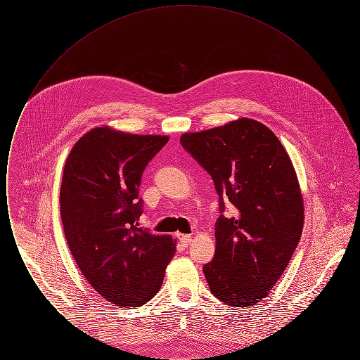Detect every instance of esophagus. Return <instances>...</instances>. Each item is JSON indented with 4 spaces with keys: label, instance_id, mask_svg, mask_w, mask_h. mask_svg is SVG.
Listing matches in <instances>:
<instances>
[{
    "label": "esophagus",
    "instance_id": "34e87169",
    "mask_svg": "<svg viewBox=\"0 0 360 360\" xmlns=\"http://www.w3.org/2000/svg\"><path fill=\"white\" fill-rule=\"evenodd\" d=\"M179 240H181V243H182L185 247H188V244L193 241L190 235H179Z\"/></svg>",
    "mask_w": 360,
    "mask_h": 360
}]
</instances>
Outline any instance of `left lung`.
Listing matches in <instances>:
<instances>
[{
	"label": "left lung",
	"instance_id": "1",
	"mask_svg": "<svg viewBox=\"0 0 360 360\" xmlns=\"http://www.w3.org/2000/svg\"><path fill=\"white\" fill-rule=\"evenodd\" d=\"M182 147L213 179L220 197L216 251L204 266L224 304L255 305L283 274L304 228V201L290 158L274 132L252 119L181 136ZM231 202L236 214H222Z\"/></svg>",
	"mask_w": 360,
	"mask_h": 360
}]
</instances>
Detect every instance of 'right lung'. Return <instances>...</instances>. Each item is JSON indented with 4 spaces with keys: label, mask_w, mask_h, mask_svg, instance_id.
Here are the masks:
<instances>
[{
    "label": "right lung",
    "mask_w": 360,
    "mask_h": 360,
    "mask_svg": "<svg viewBox=\"0 0 360 360\" xmlns=\"http://www.w3.org/2000/svg\"><path fill=\"white\" fill-rule=\"evenodd\" d=\"M167 136L98 127L71 148L60 217L71 255L90 286L117 307L139 308L159 291L175 241L139 226L141 175Z\"/></svg>",
    "instance_id": "right-lung-1"
}]
</instances>
